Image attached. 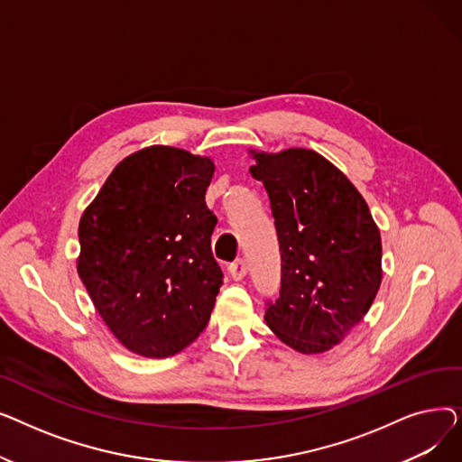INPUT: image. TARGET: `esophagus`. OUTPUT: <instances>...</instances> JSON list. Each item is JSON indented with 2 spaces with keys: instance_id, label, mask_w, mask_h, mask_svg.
<instances>
[{
  "instance_id": "1",
  "label": "esophagus",
  "mask_w": 462,
  "mask_h": 462,
  "mask_svg": "<svg viewBox=\"0 0 462 462\" xmlns=\"http://www.w3.org/2000/svg\"><path fill=\"white\" fill-rule=\"evenodd\" d=\"M230 275L234 281H241L247 275V262L244 258H237L232 265H230Z\"/></svg>"
}]
</instances>
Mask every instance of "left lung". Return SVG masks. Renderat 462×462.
Listing matches in <instances>:
<instances>
[{"label": "left lung", "instance_id": "left-lung-1", "mask_svg": "<svg viewBox=\"0 0 462 462\" xmlns=\"http://www.w3.org/2000/svg\"><path fill=\"white\" fill-rule=\"evenodd\" d=\"M281 249V296L265 324L284 345L320 354L357 326L382 282V239L367 202L320 153L251 152Z\"/></svg>", "mask_w": 462, "mask_h": 462}]
</instances>
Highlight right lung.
<instances>
[{
    "instance_id": "obj_1",
    "label": "right lung",
    "mask_w": 462,
    "mask_h": 462,
    "mask_svg": "<svg viewBox=\"0 0 462 462\" xmlns=\"http://www.w3.org/2000/svg\"><path fill=\"white\" fill-rule=\"evenodd\" d=\"M215 164L170 145L121 161L80 217L79 275L101 319L143 357L181 352L209 322L223 272L206 206Z\"/></svg>"
}]
</instances>
